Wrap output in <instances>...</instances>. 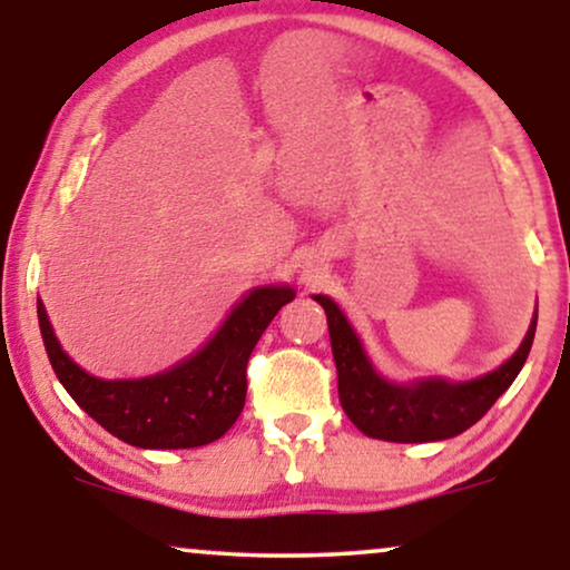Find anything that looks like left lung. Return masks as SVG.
Returning a JSON list of instances; mask_svg holds the SVG:
<instances>
[{
	"mask_svg": "<svg viewBox=\"0 0 570 570\" xmlns=\"http://www.w3.org/2000/svg\"><path fill=\"white\" fill-rule=\"evenodd\" d=\"M326 311V324H330L332 353L337 363V389L340 404L347 417L363 431L368 439L394 441V443H425L454 439L466 428L478 423L485 412L493 407L498 396L513 384L519 376L521 365L527 363L529 350H532L537 311L529 326L524 342L517 353L505 361L501 368L485 373V376L472 381H451L425 379L415 384H392L379 376L368 355L357 340V334L337 303L326 295H314Z\"/></svg>",
	"mask_w": 570,
	"mask_h": 570,
	"instance_id": "obj_1",
	"label": "left lung"
}]
</instances>
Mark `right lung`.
<instances>
[{"mask_svg": "<svg viewBox=\"0 0 570 570\" xmlns=\"http://www.w3.org/2000/svg\"><path fill=\"white\" fill-rule=\"evenodd\" d=\"M293 298L287 285L254 287L199 353L145 379L106 381L82 371L61 350L41 301L38 324L61 386L98 425L129 446L197 449L220 439L238 420L252 350Z\"/></svg>", "mask_w": 570, "mask_h": 570, "instance_id": "obj_1", "label": "right lung"}]
</instances>
